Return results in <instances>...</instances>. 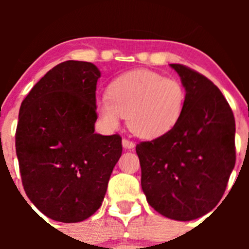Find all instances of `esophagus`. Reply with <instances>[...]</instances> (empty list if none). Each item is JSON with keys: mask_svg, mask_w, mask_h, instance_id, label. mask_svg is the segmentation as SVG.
I'll return each mask as SVG.
<instances>
[{"mask_svg": "<svg viewBox=\"0 0 249 249\" xmlns=\"http://www.w3.org/2000/svg\"><path fill=\"white\" fill-rule=\"evenodd\" d=\"M122 143H123V147H124L125 149H134L135 148V143L127 139H123Z\"/></svg>", "mask_w": 249, "mask_h": 249, "instance_id": "34e87169", "label": "esophagus"}]
</instances>
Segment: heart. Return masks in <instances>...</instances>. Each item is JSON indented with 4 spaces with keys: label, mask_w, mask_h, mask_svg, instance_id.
Here are the masks:
<instances>
[{
    "label": "heart",
    "mask_w": 249,
    "mask_h": 249,
    "mask_svg": "<svg viewBox=\"0 0 249 249\" xmlns=\"http://www.w3.org/2000/svg\"><path fill=\"white\" fill-rule=\"evenodd\" d=\"M184 106L182 83L150 70H135L115 78L108 87V96L96 100L97 114L106 129H118L127 115L129 129L148 140L171 131Z\"/></svg>",
    "instance_id": "1"
}]
</instances>
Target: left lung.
<instances>
[{
	"label": "left lung",
	"instance_id": "1",
	"mask_svg": "<svg viewBox=\"0 0 249 249\" xmlns=\"http://www.w3.org/2000/svg\"><path fill=\"white\" fill-rule=\"evenodd\" d=\"M170 66L185 89V106L170 132L136 145L147 201L170 219H196L222 199L235 166V118L220 90L199 72Z\"/></svg>",
	"mask_w": 249,
	"mask_h": 249
}]
</instances>
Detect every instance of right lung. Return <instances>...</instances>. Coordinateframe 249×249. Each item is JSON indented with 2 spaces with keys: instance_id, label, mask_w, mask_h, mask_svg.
<instances>
[{
  "instance_id": "right-lung-1",
  "label": "right lung",
  "mask_w": 249,
  "mask_h": 249,
  "mask_svg": "<svg viewBox=\"0 0 249 249\" xmlns=\"http://www.w3.org/2000/svg\"><path fill=\"white\" fill-rule=\"evenodd\" d=\"M91 62H61L21 102L16 149L30 201L48 218L78 223L102 205L122 155L119 135L95 134L96 84Z\"/></svg>"
}]
</instances>
